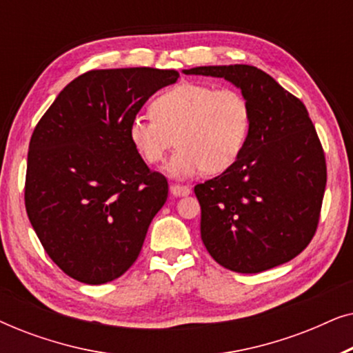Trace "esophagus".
<instances>
[{
	"label": "esophagus",
	"instance_id": "obj_1",
	"mask_svg": "<svg viewBox=\"0 0 353 353\" xmlns=\"http://www.w3.org/2000/svg\"><path fill=\"white\" fill-rule=\"evenodd\" d=\"M170 192H172V196H175V197H183V196L190 194L191 190H190V186L170 185Z\"/></svg>",
	"mask_w": 353,
	"mask_h": 353
}]
</instances>
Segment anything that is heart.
<instances>
[{
    "instance_id": "obj_1",
    "label": "heart",
    "mask_w": 353,
    "mask_h": 353,
    "mask_svg": "<svg viewBox=\"0 0 353 353\" xmlns=\"http://www.w3.org/2000/svg\"><path fill=\"white\" fill-rule=\"evenodd\" d=\"M151 114L130 120V143L144 162L157 165L175 139L178 151L165 167L175 180L225 172L243 154L252 125V109L241 91L192 81L157 94Z\"/></svg>"
}]
</instances>
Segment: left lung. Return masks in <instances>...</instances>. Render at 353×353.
Returning <instances> with one entry per match:
<instances>
[{
	"label": "left lung",
	"mask_w": 353,
	"mask_h": 353,
	"mask_svg": "<svg viewBox=\"0 0 353 353\" xmlns=\"http://www.w3.org/2000/svg\"><path fill=\"white\" fill-rule=\"evenodd\" d=\"M183 74L225 79L252 109L238 161L194 188L205 249L238 273L289 262L315 234L326 188L325 154L305 105L254 65H204Z\"/></svg>",
	"instance_id": "1"
}]
</instances>
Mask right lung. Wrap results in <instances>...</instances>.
Wrapping results in <instances>:
<instances>
[{
  "instance_id": "obj_1",
  "label": "right lung",
  "mask_w": 353,
  "mask_h": 353,
  "mask_svg": "<svg viewBox=\"0 0 353 353\" xmlns=\"http://www.w3.org/2000/svg\"><path fill=\"white\" fill-rule=\"evenodd\" d=\"M176 70H90L57 94L32 134L26 209L52 262L77 281L104 284L138 259L165 204V176L151 172L128 123Z\"/></svg>"
}]
</instances>
